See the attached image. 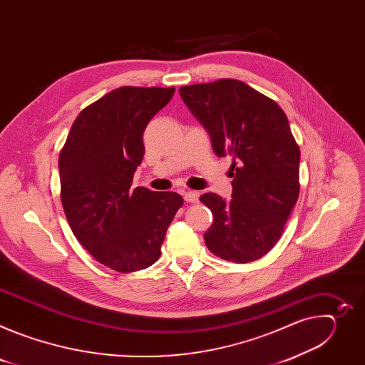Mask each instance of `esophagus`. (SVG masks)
<instances>
[{
  "label": "esophagus",
  "mask_w": 365,
  "mask_h": 365,
  "mask_svg": "<svg viewBox=\"0 0 365 365\" xmlns=\"http://www.w3.org/2000/svg\"><path fill=\"white\" fill-rule=\"evenodd\" d=\"M183 197H185L186 202L196 203L199 200V192H196V190H185L183 192Z\"/></svg>",
  "instance_id": "1"
}]
</instances>
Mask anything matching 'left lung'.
<instances>
[{"label": "left lung", "mask_w": 365, "mask_h": 365, "mask_svg": "<svg viewBox=\"0 0 365 365\" xmlns=\"http://www.w3.org/2000/svg\"><path fill=\"white\" fill-rule=\"evenodd\" d=\"M180 96L210 133L217 155H231L232 199L199 200L214 221L203 235L217 257L251 263L280 240L299 197L300 150L276 101L237 79L182 86Z\"/></svg>", "instance_id": "obj_1"}]
</instances>
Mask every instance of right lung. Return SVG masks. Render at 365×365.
I'll use <instances>...</instances> for the list:
<instances>
[{
  "label": "right lung",
  "mask_w": 365,
  "mask_h": 365,
  "mask_svg": "<svg viewBox=\"0 0 365 365\" xmlns=\"http://www.w3.org/2000/svg\"><path fill=\"white\" fill-rule=\"evenodd\" d=\"M175 88L121 86L83 108L59 154L61 199L76 240L120 273L150 267L183 197L133 189L144 155L143 133Z\"/></svg>",
  "instance_id": "right-lung-1"
}]
</instances>
